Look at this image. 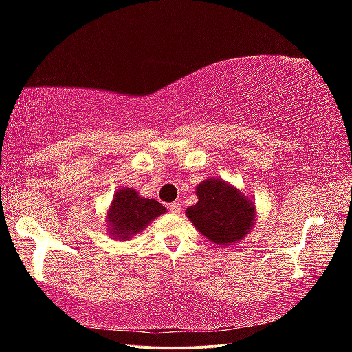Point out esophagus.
<instances>
[{"label":"esophagus","mask_w":352,"mask_h":352,"mask_svg":"<svg viewBox=\"0 0 352 352\" xmlns=\"http://www.w3.org/2000/svg\"><path fill=\"white\" fill-rule=\"evenodd\" d=\"M169 211H170L172 214H178V212L182 211V205L178 204V201H174V204L169 205Z\"/></svg>","instance_id":"obj_1"}]
</instances>
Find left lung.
Masks as SVG:
<instances>
[{
  "label": "left lung",
  "mask_w": 352,
  "mask_h": 352,
  "mask_svg": "<svg viewBox=\"0 0 352 352\" xmlns=\"http://www.w3.org/2000/svg\"><path fill=\"white\" fill-rule=\"evenodd\" d=\"M199 201L186 210V217L199 233L220 247L239 243L252 231L256 205L239 188L220 178H206L195 188Z\"/></svg>",
  "instance_id": "8db88e82"
}]
</instances>
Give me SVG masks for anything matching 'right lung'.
<instances>
[{
	"mask_svg": "<svg viewBox=\"0 0 352 352\" xmlns=\"http://www.w3.org/2000/svg\"><path fill=\"white\" fill-rule=\"evenodd\" d=\"M166 211L160 201L141 197L132 188H121L113 195L105 214L107 233L111 239L129 241L142 233L153 219Z\"/></svg>",
	"mask_w": 352,
	"mask_h": 352,
	"instance_id": "1",
	"label": "right lung"
}]
</instances>
